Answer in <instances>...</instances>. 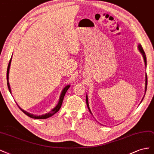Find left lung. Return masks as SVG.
I'll use <instances>...</instances> for the list:
<instances>
[{"label":"left lung","instance_id":"obj_1","mask_svg":"<svg viewBox=\"0 0 154 154\" xmlns=\"http://www.w3.org/2000/svg\"><path fill=\"white\" fill-rule=\"evenodd\" d=\"M137 48H138V50H139V51H140V52L141 54V55L143 56V59H144V62H145V66L146 67V57L145 53V52H144L143 49V48H142V47H141V45L140 44H138ZM146 88H147V75H146H146H145V93H146ZM145 95H144V96H143V98H142V100H141L140 103H141V102L143 101V98H144V97H145ZM86 104H87L88 108L89 111H90V113H91V115H92V113H91V110H90V107H89V103H88V95H87V94H86Z\"/></svg>","mask_w":154,"mask_h":154}]
</instances>
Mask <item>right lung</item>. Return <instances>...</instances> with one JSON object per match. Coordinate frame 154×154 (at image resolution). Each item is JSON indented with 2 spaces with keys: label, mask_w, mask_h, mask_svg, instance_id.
I'll use <instances>...</instances> for the list:
<instances>
[{
  "label": "right lung",
  "mask_w": 154,
  "mask_h": 154,
  "mask_svg": "<svg viewBox=\"0 0 154 154\" xmlns=\"http://www.w3.org/2000/svg\"><path fill=\"white\" fill-rule=\"evenodd\" d=\"M11 59H12V56H11V58L10 59V61H9V63L8 64V69H7V84H8V89H9V92H10V93L11 94V88H10V85H9V68H10V66H11ZM70 87V85L69 84V85H66L65 87H64L63 90L61 91V95L60 97H59V102L57 104V106L54 107V109H52L50 111L48 112L46 114H45V115H33V114H31V113H29L26 111H24L23 109H22V108L20 107V106L17 104V106H18V107L20 109L21 111L26 114V115L29 117H31L32 118H34V119H46V118H48L49 117H51L52 116H53L54 114H56L59 109H60V108L61 107V105L63 103V98H64V95H65V93L67 91V90H68V88Z\"/></svg>",
  "instance_id": "obj_1"
}]
</instances>
